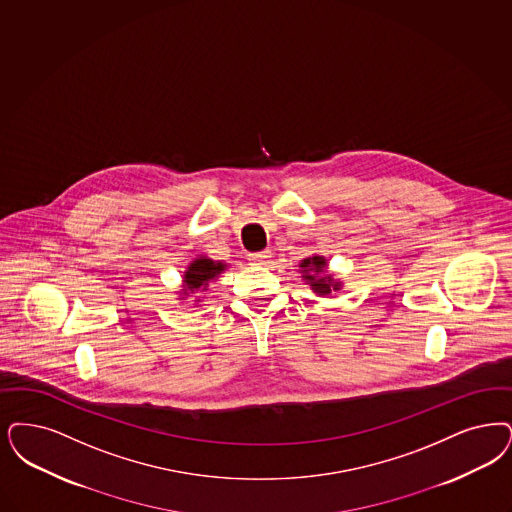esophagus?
Here are the masks:
<instances>
[{
	"label": "esophagus",
	"mask_w": 512,
	"mask_h": 512,
	"mask_svg": "<svg viewBox=\"0 0 512 512\" xmlns=\"http://www.w3.org/2000/svg\"><path fill=\"white\" fill-rule=\"evenodd\" d=\"M268 259H270V251H259V253H249L247 255V261L251 265H265Z\"/></svg>",
	"instance_id": "esophagus-1"
}]
</instances>
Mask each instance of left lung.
<instances>
[{
    "instance_id": "obj_1",
    "label": "left lung",
    "mask_w": 512,
    "mask_h": 512,
    "mask_svg": "<svg viewBox=\"0 0 512 512\" xmlns=\"http://www.w3.org/2000/svg\"><path fill=\"white\" fill-rule=\"evenodd\" d=\"M303 268H308L310 272H322L324 270V266H326V259H322V257H312V259H305L303 263H301ZM305 270V272H308ZM305 280L310 282V286L312 289L316 291V293H320V295H329L333 289H339V284L337 282H333L331 280V276H322V278H316V274L312 276V274H305Z\"/></svg>"
}]
</instances>
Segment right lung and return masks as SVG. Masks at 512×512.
<instances>
[{"instance_id": "right-lung-1", "label": "right lung", "mask_w": 512, "mask_h": 512, "mask_svg": "<svg viewBox=\"0 0 512 512\" xmlns=\"http://www.w3.org/2000/svg\"><path fill=\"white\" fill-rule=\"evenodd\" d=\"M223 268L225 265L215 263L211 259H196L184 272V284H186L184 291L194 293L196 289L207 286L217 274H221Z\"/></svg>"}]
</instances>
